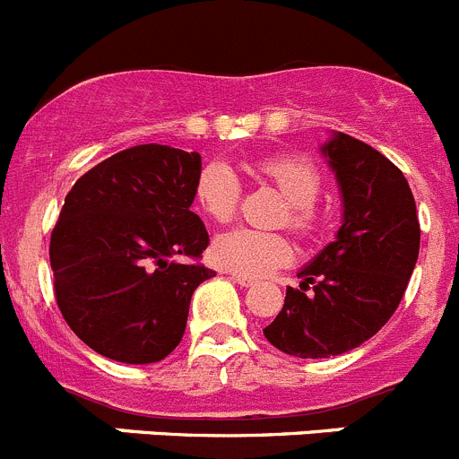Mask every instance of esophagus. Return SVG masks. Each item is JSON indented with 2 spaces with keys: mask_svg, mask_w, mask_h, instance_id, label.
Returning a JSON list of instances; mask_svg holds the SVG:
<instances>
[{
  "mask_svg": "<svg viewBox=\"0 0 459 459\" xmlns=\"http://www.w3.org/2000/svg\"><path fill=\"white\" fill-rule=\"evenodd\" d=\"M232 279L238 283V286H243V288L255 286V279H250V277H241V274H232Z\"/></svg>",
  "mask_w": 459,
  "mask_h": 459,
  "instance_id": "1",
  "label": "esophagus"
}]
</instances>
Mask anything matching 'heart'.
Wrapping results in <instances>:
<instances>
[{
  "instance_id": "1",
  "label": "heart",
  "mask_w": 459,
  "mask_h": 459,
  "mask_svg": "<svg viewBox=\"0 0 459 459\" xmlns=\"http://www.w3.org/2000/svg\"><path fill=\"white\" fill-rule=\"evenodd\" d=\"M259 176L268 180L288 203L286 222L295 232L308 234L317 227L313 203L322 189L320 171L302 157H268L256 167ZM241 200V180L227 161H209L195 180V203L204 216L225 222L234 216ZM212 256L221 268L241 277H265L292 259V247L286 237L274 232H259L247 227H234L218 234Z\"/></svg>"
}]
</instances>
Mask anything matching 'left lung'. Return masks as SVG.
I'll list each match as a JSON object with an SVG mask.
<instances>
[{
	"instance_id": "obj_1",
	"label": "left lung",
	"mask_w": 459,
	"mask_h": 459,
	"mask_svg": "<svg viewBox=\"0 0 459 459\" xmlns=\"http://www.w3.org/2000/svg\"><path fill=\"white\" fill-rule=\"evenodd\" d=\"M320 152L338 182L342 222L264 329L298 358L340 356L372 338L403 298L421 237L408 180L385 155L344 133H331Z\"/></svg>"
}]
</instances>
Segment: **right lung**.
I'll use <instances>...</instances> for the list:
<instances>
[{
	"label": "right lung",
	"instance_id": "add662e5",
	"mask_svg": "<svg viewBox=\"0 0 459 459\" xmlns=\"http://www.w3.org/2000/svg\"><path fill=\"white\" fill-rule=\"evenodd\" d=\"M200 155L143 143L96 164L67 194L51 232L56 302L69 329L117 363L148 365L180 344L191 295L216 273L191 212Z\"/></svg>",
	"mask_w": 459,
	"mask_h": 459
}]
</instances>
